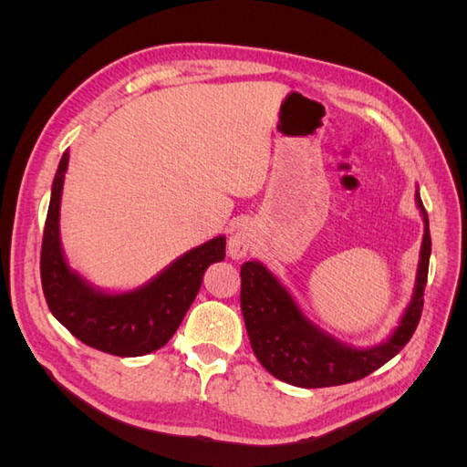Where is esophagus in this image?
Returning a JSON list of instances; mask_svg holds the SVG:
<instances>
[{
  "instance_id": "1",
  "label": "esophagus",
  "mask_w": 467,
  "mask_h": 467,
  "mask_svg": "<svg viewBox=\"0 0 467 467\" xmlns=\"http://www.w3.org/2000/svg\"><path fill=\"white\" fill-rule=\"evenodd\" d=\"M253 249V235L245 230L239 228L232 234L230 242H228V253L232 259H244L247 257V253Z\"/></svg>"
}]
</instances>
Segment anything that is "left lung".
<instances>
[{"label": "left lung", "mask_w": 467, "mask_h": 467, "mask_svg": "<svg viewBox=\"0 0 467 467\" xmlns=\"http://www.w3.org/2000/svg\"><path fill=\"white\" fill-rule=\"evenodd\" d=\"M415 202L425 223L415 288L388 338L374 347L348 345L309 319L280 278L257 261L242 265V314L251 348L275 378L298 388H327L357 381L391 360L413 337L427 286L431 259L429 216L419 191Z\"/></svg>", "instance_id": "8db88e82"}]
</instances>
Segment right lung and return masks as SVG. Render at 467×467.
Returning a JSON list of instances; mask_svg holds the SVG:
<instances>
[{
	"instance_id": "right-lung-1",
	"label": "right lung",
	"mask_w": 467,
	"mask_h": 467,
	"mask_svg": "<svg viewBox=\"0 0 467 467\" xmlns=\"http://www.w3.org/2000/svg\"><path fill=\"white\" fill-rule=\"evenodd\" d=\"M69 151L54 175L42 237L40 280L52 316L81 343L115 357H142L173 337L199 294L210 263L225 257V237L182 253L146 285L132 290L99 288L69 266L60 239V204Z\"/></svg>"
}]
</instances>
